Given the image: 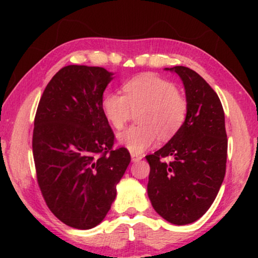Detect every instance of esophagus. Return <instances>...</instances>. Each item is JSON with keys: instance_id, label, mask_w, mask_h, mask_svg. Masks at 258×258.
I'll use <instances>...</instances> for the list:
<instances>
[{"instance_id": "34e87169", "label": "esophagus", "mask_w": 258, "mask_h": 258, "mask_svg": "<svg viewBox=\"0 0 258 258\" xmlns=\"http://www.w3.org/2000/svg\"><path fill=\"white\" fill-rule=\"evenodd\" d=\"M143 158L142 155H139V154H135V153H132V161L133 162H139Z\"/></svg>"}]
</instances>
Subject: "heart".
I'll return each instance as SVG.
<instances>
[{
  "label": "heart",
  "mask_w": 258,
  "mask_h": 258,
  "mask_svg": "<svg viewBox=\"0 0 258 258\" xmlns=\"http://www.w3.org/2000/svg\"><path fill=\"white\" fill-rule=\"evenodd\" d=\"M123 95L108 91L101 102L104 117L115 129H122L136 112L139 124L117 135L119 144L140 154L153 146L157 137L169 140L182 128L188 102L172 82L154 74L133 77L122 87Z\"/></svg>",
  "instance_id": "b5f03b06"
}]
</instances>
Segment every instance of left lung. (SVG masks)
Here are the masks:
<instances>
[{
    "label": "left lung",
    "instance_id": "1",
    "mask_svg": "<svg viewBox=\"0 0 258 258\" xmlns=\"http://www.w3.org/2000/svg\"><path fill=\"white\" fill-rule=\"evenodd\" d=\"M165 70L181 77L188 114L171 140L146 156L148 196L165 221L184 225L202 217L216 199L225 175L228 139L223 107L206 80L186 67Z\"/></svg>",
    "mask_w": 258,
    "mask_h": 258
}]
</instances>
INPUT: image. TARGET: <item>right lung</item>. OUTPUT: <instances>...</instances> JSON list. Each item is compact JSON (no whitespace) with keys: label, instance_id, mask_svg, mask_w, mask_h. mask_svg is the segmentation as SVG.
I'll return each instance as SVG.
<instances>
[{"label":"right lung","instance_id":"right-lung-1","mask_svg":"<svg viewBox=\"0 0 258 258\" xmlns=\"http://www.w3.org/2000/svg\"><path fill=\"white\" fill-rule=\"evenodd\" d=\"M112 75L101 67H64L45 87L35 115L42 196L59 221L81 230L103 221L130 163L125 148H112L115 135L101 108Z\"/></svg>","mask_w":258,"mask_h":258}]
</instances>
